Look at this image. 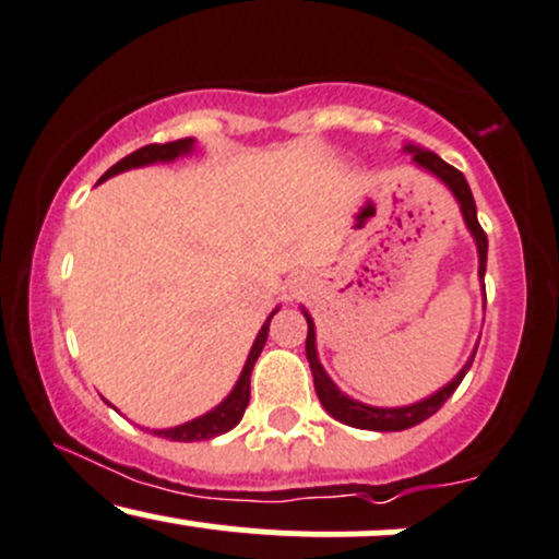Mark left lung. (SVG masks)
Listing matches in <instances>:
<instances>
[{"instance_id":"obj_1","label":"left lung","mask_w":559,"mask_h":559,"mask_svg":"<svg viewBox=\"0 0 559 559\" xmlns=\"http://www.w3.org/2000/svg\"><path fill=\"white\" fill-rule=\"evenodd\" d=\"M405 154H411V159L416 167L426 169L429 175H435L439 182H442L444 188L450 190L452 199L457 201V206H461V214H463V222L465 227H468V233L474 235V242H476V251H478V280H481V290H484V274H487V233H484L481 225H478V216H476V201H474V193H471L468 182H465L463 173H457L455 167H450L448 162L439 159L435 151H426L421 146H408L403 148ZM484 304H487V290H484ZM304 311V317L308 321V337H306V358H308V366H311V373H313V386H317V395L321 400V405H324V411L330 413L332 418H337L340 424H347V426H356V429H369V431H403V429H411V426L426 421L429 416H435V413L442 408L444 403H448V397L452 392L457 390V384L463 382V377L468 373L471 364H474V356H476V347L474 353H471L468 360L463 364V369L452 377V382H448L444 386H439L435 395L418 400V403H411V405H397V408H379V405H366L360 403V400H353L347 397L343 390H340L337 384L332 382L330 373L324 371V366L319 364V353H317V326H313V319L308 317L306 308H300Z\"/></svg>"}]
</instances>
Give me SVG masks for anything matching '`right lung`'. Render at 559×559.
<instances>
[{"label": "right lung", "mask_w": 559, "mask_h": 559, "mask_svg": "<svg viewBox=\"0 0 559 559\" xmlns=\"http://www.w3.org/2000/svg\"><path fill=\"white\" fill-rule=\"evenodd\" d=\"M193 151H195V138H180V141H173V143H148V146L138 148L130 156H124V159L115 164V167H109L98 182H104L107 177L120 175V173H124V169L148 167V164H156V162H175V159H180V156L193 154ZM277 311H280V306L269 313L264 324H261L259 334H255L253 347H251V353H248L246 366H242V371H240L238 382H235V386H233V392H229V395L222 400L216 408L203 413V416H199V418H193V421L173 426V429H154L156 437L173 439V442H201V439H214V437L225 435V431L235 429V426L240 424L242 413H246V408H248V400H251L253 364L259 360L261 350H264V343L269 337V321H272V317Z\"/></svg>", "instance_id": "right-lung-1"}]
</instances>
